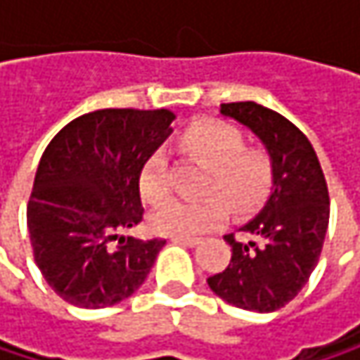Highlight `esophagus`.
Wrapping results in <instances>:
<instances>
[{"instance_id": "esophagus-1", "label": "esophagus", "mask_w": 360, "mask_h": 360, "mask_svg": "<svg viewBox=\"0 0 360 360\" xmlns=\"http://www.w3.org/2000/svg\"><path fill=\"white\" fill-rule=\"evenodd\" d=\"M173 240L179 242V244H185V246H191V248L198 246V244L202 242L200 238H185V236H173Z\"/></svg>"}]
</instances>
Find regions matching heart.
Wrapping results in <instances>:
<instances>
[{
	"instance_id": "heart-1",
	"label": "heart",
	"mask_w": 360,
	"mask_h": 360,
	"mask_svg": "<svg viewBox=\"0 0 360 360\" xmlns=\"http://www.w3.org/2000/svg\"><path fill=\"white\" fill-rule=\"evenodd\" d=\"M181 148L210 169L204 200H171L152 217V227L165 236H202L227 221V207L248 214L262 206L275 183V165L266 150L246 148L244 133L223 120H195L181 133ZM139 193L148 204H160L171 193L169 160L154 152L141 167ZM219 195V198H214Z\"/></svg>"
}]
</instances>
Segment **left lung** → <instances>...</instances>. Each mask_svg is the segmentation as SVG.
Listing matches in <instances>:
<instances>
[{
	"mask_svg": "<svg viewBox=\"0 0 360 360\" xmlns=\"http://www.w3.org/2000/svg\"><path fill=\"white\" fill-rule=\"evenodd\" d=\"M221 114L252 129L275 165V183L264 208L240 231L225 236L231 260L208 277L225 302L273 313L298 296L323 250L329 191L319 158L307 135L285 116L256 102L223 104Z\"/></svg>",
	"mask_w": 360,
	"mask_h": 360,
	"instance_id": "1",
	"label": "left lung"
}]
</instances>
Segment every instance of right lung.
Listing matches in <instances>:
<instances>
[{
  "mask_svg": "<svg viewBox=\"0 0 360 360\" xmlns=\"http://www.w3.org/2000/svg\"><path fill=\"white\" fill-rule=\"evenodd\" d=\"M173 118L165 108L96 110L45 148L27 227L43 279L68 304L104 309L129 298L167 244L124 233L143 219L139 173Z\"/></svg>",
  "mask_w": 360,
  "mask_h": 360,
  "instance_id": "add662e5",
  "label": "right lung"
}]
</instances>
